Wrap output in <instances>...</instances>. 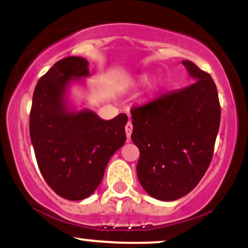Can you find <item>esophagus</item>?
<instances>
[{"label": "esophagus", "mask_w": 248, "mask_h": 248, "mask_svg": "<svg viewBox=\"0 0 248 248\" xmlns=\"http://www.w3.org/2000/svg\"><path fill=\"white\" fill-rule=\"evenodd\" d=\"M124 130H126L127 139H130V135H132V132H133V124H132V122H128V124H126V127H124Z\"/></svg>", "instance_id": "1"}]
</instances>
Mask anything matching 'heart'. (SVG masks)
Returning <instances> with one entry per match:
<instances>
[{"mask_svg":"<svg viewBox=\"0 0 248 248\" xmlns=\"http://www.w3.org/2000/svg\"><path fill=\"white\" fill-rule=\"evenodd\" d=\"M155 87H156V86H155Z\"/></svg>","mask_w":248,"mask_h":248,"instance_id":"obj_1","label":"heart"}]
</instances>
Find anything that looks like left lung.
<instances>
[{"instance_id": "left-lung-1", "label": "left lung", "mask_w": 248, "mask_h": 248, "mask_svg": "<svg viewBox=\"0 0 248 248\" xmlns=\"http://www.w3.org/2000/svg\"><path fill=\"white\" fill-rule=\"evenodd\" d=\"M189 86L132 109V141L140 150L136 172L148 195L178 199L199 183L211 163L220 124L215 81L192 62L183 61Z\"/></svg>"}]
</instances>
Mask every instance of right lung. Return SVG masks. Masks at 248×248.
Here are the masks:
<instances>
[{
  "label": "right lung",
  "mask_w": 248,
  "mask_h": 248,
  "mask_svg": "<svg viewBox=\"0 0 248 248\" xmlns=\"http://www.w3.org/2000/svg\"><path fill=\"white\" fill-rule=\"evenodd\" d=\"M88 76L86 59L66 57L39 79L32 95L29 129L37 164L51 189L69 201L95 191L109 158L126 142V114L102 120L87 108H70V84Z\"/></svg>",
  "instance_id": "right-lung-1"
}]
</instances>
